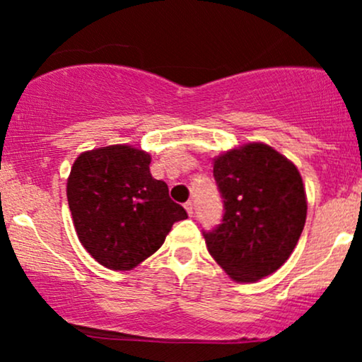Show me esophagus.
Masks as SVG:
<instances>
[{"mask_svg":"<svg viewBox=\"0 0 362 362\" xmlns=\"http://www.w3.org/2000/svg\"><path fill=\"white\" fill-rule=\"evenodd\" d=\"M184 206H185V211H187V213H189V216H192L194 214V204H192V202L187 201Z\"/></svg>","mask_w":362,"mask_h":362,"instance_id":"34e87169","label":"esophagus"}]
</instances>
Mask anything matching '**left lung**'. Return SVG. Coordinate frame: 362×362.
Masks as SVG:
<instances>
[{
	"instance_id": "obj_1",
	"label": "left lung",
	"mask_w": 362,
	"mask_h": 362,
	"mask_svg": "<svg viewBox=\"0 0 362 362\" xmlns=\"http://www.w3.org/2000/svg\"><path fill=\"white\" fill-rule=\"evenodd\" d=\"M221 224L202 231L213 259L236 282L271 276L289 259L306 221L298 168L267 144L252 143L214 160Z\"/></svg>"
}]
</instances>
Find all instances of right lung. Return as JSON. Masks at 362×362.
Wrapping results in <instances>:
<instances>
[{
  "instance_id": "obj_1",
  "label": "right lung",
  "mask_w": 362,
  "mask_h": 362,
  "mask_svg": "<svg viewBox=\"0 0 362 362\" xmlns=\"http://www.w3.org/2000/svg\"><path fill=\"white\" fill-rule=\"evenodd\" d=\"M151 156L115 144L81 153L68 178L74 230L86 252L112 271H131L161 247L187 211L149 172Z\"/></svg>"
}]
</instances>
